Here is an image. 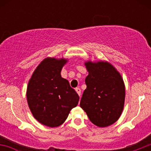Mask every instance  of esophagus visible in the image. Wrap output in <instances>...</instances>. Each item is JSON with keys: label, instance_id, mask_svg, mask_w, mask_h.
<instances>
[{"label": "esophagus", "instance_id": "obj_1", "mask_svg": "<svg viewBox=\"0 0 151 151\" xmlns=\"http://www.w3.org/2000/svg\"><path fill=\"white\" fill-rule=\"evenodd\" d=\"M76 92L78 93V95H79V97H81V89H80L79 88H76Z\"/></svg>", "mask_w": 151, "mask_h": 151}]
</instances>
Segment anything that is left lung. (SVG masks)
Segmentation results:
<instances>
[{"label": "left lung", "mask_w": 151, "mask_h": 151, "mask_svg": "<svg viewBox=\"0 0 151 151\" xmlns=\"http://www.w3.org/2000/svg\"><path fill=\"white\" fill-rule=\"evenodd\" d=\"M85 78L80 106L93 124L106 127L119 118L125 102V85L120 74L106 62L85 63Z\"/></svg>", "instance_id": "left-lung-1"}]
</instances>
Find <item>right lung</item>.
Instances as JSON below:
<instances>
[{
  "label": "right lung",
  "instance_id": "add662e5",
  "mask_svg": "<svg viewBox=\"0 0 151 151\" xmlns=\"http://www.w3.org/2000/svg\"><path fill=\"white\" fill-rule=\"evenodd\" d=\"M66 60L47 58L36 68L27 87L30 110L39 122L49 127L63 123L69 112L78 105L79 96L62 78Z\"/></svg>",
  "mask_w": 151,
  "mask_h": 151
}]
</instances>
